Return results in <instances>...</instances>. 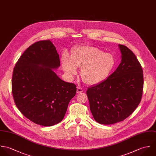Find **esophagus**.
I'll return each instance as SVG.
<instances>
[{
	"label": "esophagus",
	"instance_id": "obj_1",
	"mask_svg": "<svg viewBox=\"0 0 156 156\" xmlns=\"http://www.w3.org/2000/svg\"><path fill=\"white\" fill-rule=\"evenodd\" d=\"M83 92V89H81V88H80V87H77V89H76V92H77V94H81V93H82Z\"/></svg>",
	"mask_w": 156,
	"mask_h": 156
}]
</instances>
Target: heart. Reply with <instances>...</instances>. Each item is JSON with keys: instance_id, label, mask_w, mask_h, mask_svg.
Listing matches in <instances>:
<instances>
[{"instance_id": "obj_1", "label": "heart", "mask_w": 156, "mask_h": 156, "mask_svg": "<svg viewBox=\"0 0 156 156\" xmlns=\"http://www.w3.org/2000/svg\"><path fill=\"white\" fill-rule=\"evenodd\" d=\"M115 65V59L110 53H105L98 48L80 46L72 51L70 58L64 54L62 57L63 70L69 80L77 73V67L81 68V77L89 85L98 84L105 80Z\"/></svg>"}]
</instances>
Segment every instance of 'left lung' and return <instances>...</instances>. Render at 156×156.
<instances>
[{"mask_svg":"<svg viewBox=\"0 0 156 156\" xmlns=\"http://www.w3.org/2000/svg\"><path fill=\"white\" fill-rule=\"evenodd\" d=\"M121 62L106 80L88 88L87 94L94 119L101 124L124 121L139 105L143 92L142 66L134 53L118 44Z\"/></svg>","mask_w":156,"mask_h":156,"instance_id":"1","label":"left lung"}]
</instances>
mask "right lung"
<instances>
[{"mask_svg":"<svg viewBox=\"0 0 156 156\" xmlns=\"http://www.w3.org/2000/svg\"><path fill=\"white\" fill-rule=\"evenodd\" d=\"M60 66L59 55L50 40L37 41L21 55L14 68L12 92L15 104L28 119L42 126L60 122L76 86L60 79L54 71Z\"/></svg>","mask_w":156,"mask_h":156,"instance_id":"1","label":"right lung"}]
</instances>
